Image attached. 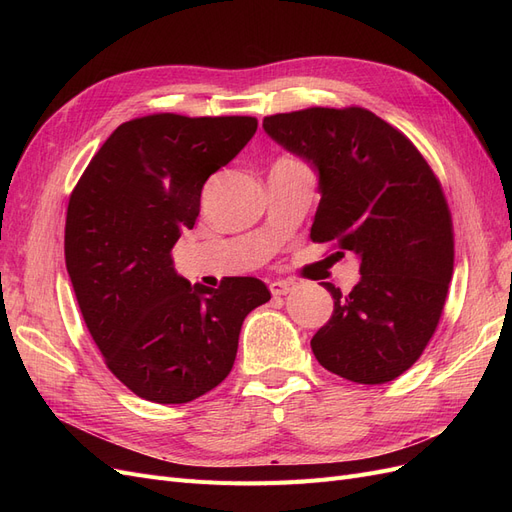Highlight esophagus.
Returning <instances> with one entry per match:
<instances>
[{
	"label": "esophagus",
	"instance_id": "1",
	"mask_svg": "<svg viewBox=\"0 0 512 512\" xmlns=\"http://www.w3.org/2000/svg\"><path fill=\"white\" fill-rule=\"evenodd\" d=\"M294 288H297V284L290 282V280H277V282L269 284V290H271L273 297H284V294L292 292Z\"/></svg>",
	"mask_w": 512,
	"mask_h": 512
}]
</instances>
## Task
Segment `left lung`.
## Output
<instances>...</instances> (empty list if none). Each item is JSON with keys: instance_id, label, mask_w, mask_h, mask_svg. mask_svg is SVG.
<instances>
[{"instance_id": "obj_1", "label": "left lung", "mask_w": 512, "mask_h": 512, "mask_svg": "<svg viewBox=\"0 0 512 512\" xmlns=\"http://www.w3.org/2000/svg\"><path fill=\"white\" fill-rule=\"evenodd\" d=\"M262 128L318 170L314 243L361 258L312 337L318 363L359 384L399 378L436 333L453 277V220L438 177L406 134L361 106L277 113Z\"/></svg>"}]
</instances>
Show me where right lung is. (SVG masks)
<instances>
[{
  "mask_svg": "<svg viewBox=\"0 0 512 512\" xmlns=\"http://www.w3.org/2000/svg\"><path fill=\"white\" fill-rule=\"evenodd\" d=\"M256 117H136L106 138L70 194L66 269L106 367L153 404H188L232 369L256 277L190 286L170 250L194 228L205 181L247 145Z\"/></svg>",
  "mask_w": 512,
  "mask_h": 512,
  "instance_id": "1",
  "label": "right lung"
}]
</instances>
